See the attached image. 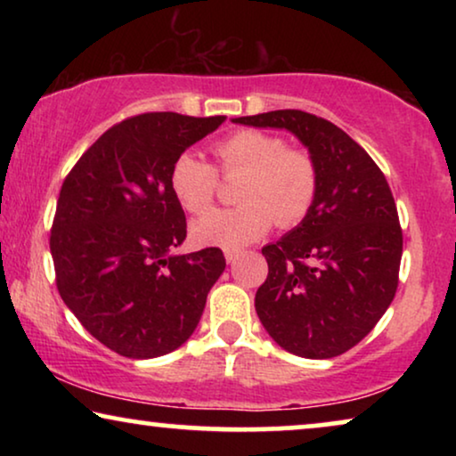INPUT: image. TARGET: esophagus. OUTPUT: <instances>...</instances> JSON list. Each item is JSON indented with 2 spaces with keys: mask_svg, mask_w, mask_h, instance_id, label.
<instances>
[{
  "mask_svg": "<svg viewBox=\"0 0 456 456\" xmlns=\"http://www.w3.org/2000/svg\"><path fill=\"white\" fill-rule=\"evenodd\" d=\"M224 257H226L228 264H234V261L240 257V251H234V248H228V251L224 253Z\"/></svg>",
  "mask_w": 456,
  "mask_h": 456,
  "instance_id": "34e87169",
  "label": "esophagus"
}]
</instances>
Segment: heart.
<instances>
[{"label": "heart", "instance_id": "b5f03b06", "mask_svg": "<svg viewBox=\"0 0 456 456\" xmlns=\"http://www.w3.org/2000/svg\"><path fill=\"white\" fill-rule=\"evenodd\" d=\"M224 176H242L232 209H214L192 224L199 245L240 248L270 230L272 222L290 228L314 208L320 189L315 159L292 149L278 134L264 130H236L214 145ZM170 189L180 208L203 214L217 192L216 167L199 155L180 153L170 167Z\"/></svg>", "mask_w": 456, "mask_h": 456}]
</instances>
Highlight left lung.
I'll list each match as a JSON object with an SVG mask.
<instances>
[{"label":"left lung","instance_id":"obj_1","mask_svg":"<svg viewBox=\"0 0 456 456\" xmlns=\"http://www.w3.org/2000/svg\"><path fill=\"white\" fill-rule=\"evenodd\" d=\"M232 122L289 130L315 159L314 208L261 248L267 278L255 309L284 351L338 357L371 332L396 295L403 230L390 186L365 149L323 118L276 110Z\"/></svg>","mask_w":456,"mask_h":456}]
</instances>
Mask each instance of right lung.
I'll return each instance as SVG.
<instances>
[{
    "mask_svg": "<svg viewBox=\"0 0 456 456\" xmlns=\"http://www.w3.org/2000/svg\"><path fill=\"white\" fill-rule=\"evenodd\" d=\"M226 116L153 111L122 120L61 184L49 236L61 301L86 332L128 359L176 351L195 332L226 259L217 247L174 255L186 239L170 167Z\"/></svg>",
    "mask_w": 456,
    "mask_h": 456,
    "instance_id": "obj_1",
    "label": "right lung"
}]
</instances>
